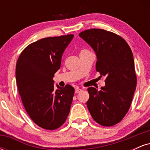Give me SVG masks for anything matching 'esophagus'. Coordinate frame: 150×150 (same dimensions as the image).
Returning <instances> with one entry per match:
<instances>
[{
	"label": "esophagus",
	"mask_w": 150,
	"mask_h": 150,
	"mask_svg": "<svg viewBox=\"0 0 150 150\" xmlns=\"http://www.w3.org/2000/svg\"><path fill=\"white\" fill-rule=\"evenodd\" d=\"M81 91H82V89H80V88H76V89H75V92L76 93V94H77V93L80 92Z\"/></svg>",
	"instance_id": "34e87169"
}]
</instances>
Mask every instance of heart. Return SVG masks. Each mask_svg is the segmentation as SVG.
Here are the masks:
<instances>
[{
	"label": "heart",
	"instance_id": "1",
	"mask_svg": "<svg viewBox=\"0 0 150 150\" xmlns=\"http://www.w3.org/2000/svg\"><path fill=\"white\" fill-rule=\"evenodd\" d=\"M87 51V50H86V49H83V50H82V51H81V52H83V51Z\"/></svg>",
	"mask_w": 150,
	"mask_h": 150
}]
</instances>
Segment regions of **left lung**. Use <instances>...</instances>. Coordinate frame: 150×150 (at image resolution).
I'll list each match as a JSON object with an SVG mask.
<instances>
[{
  "label": "left lung",
  "mask_w": 150,
  "mask_h": 150,
  "mask_svg": "<svg viewBox=\"0 0 150 150\" xmlns=\"http://www.w3.org/2000/svg\"><path fill=\"white\" fill-rule=\"evenodd\" d=\"M79 36L95 51L96 70L106 77L100 90L87 89V108L97 123L112 126L128 113L137 85L132 52L120 36L102 29H89Z\"/></svg>",
  "instance_id": "1"
}]
</instances>
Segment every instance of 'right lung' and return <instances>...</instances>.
<instances>
[{
  "mask_svg": "<svg viewBox=\"0 0 150 150\" xmlns=\"http://www.w3.org/2000/svg\"><path fill=\"white\" fill-rule=\"evenodd\" d=\"M73 34L51 37L32 43L22 51L16 64V81L27 114L38 126L52 130L68 118L75 89L53 87L63 51Z\"/></svg>",
  "mask_w": 150,
  "mask_h": 150,
  "instance_id": "obj_1",
  "label": "right lung"
}]
</instances>
